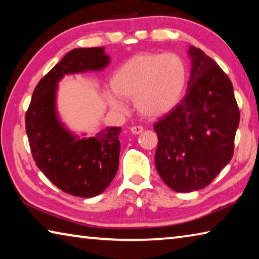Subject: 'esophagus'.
<instances>
[{
  "mask_svg": "<svg viewBox=\"0 0 259 259\" xmlns=\"http://www.w3.org/2000/svg\"><path fill=\"white\" fill-rule=\"evenodd\" d=\"M143 131H144V126H142V125L131 126V133H133L134 135H139V134H142Z\"/></svg>",
  "mask_w": 259,
  "mask_h": 259,
  "instance_id": "esophagus-1",
  "label": "esophagus"
}]
</instances>
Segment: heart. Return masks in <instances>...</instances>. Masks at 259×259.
I'll list each match as a JSON object with an SVG mask.
<instances>
[{"instance_id": "1", "label": "heart", "mask_w": 259, "mask_h": 259, "mask_svg": "<svg viewBox=\"0 0 259 259\" xmlns=\"http://www.w3.org/2000/svg\"><path fill=\"white\" fill-rule=\"evenodd\" d=\"M186 65L176 54H139L131 57L114 73L108 103L125 111L122 99H134L137 111L145 116H160L178 104L186 84Z\"/></svg>"}]
</instances>
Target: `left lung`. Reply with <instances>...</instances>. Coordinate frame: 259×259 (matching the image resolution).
I'll use <instances>...</instances> for the list:
<instances>
[{
	"mask_svg": "<svg viewBox=\"0 0 259 259\" xmlns=\"http://www.w3.org/2000/svg\"><path fill=\"white\" fill-rule=\"evenodd\" d=\"M187 93L154 124L159 144L155 166L175 192L204 188L229 163L240 111L233 84L204 52L191 46Z\"/></svg>",
	"mask_w": 259,
	"mask_h": 259,
	"instance_id": "1",
	"label": "left lung"
}]
</instances>
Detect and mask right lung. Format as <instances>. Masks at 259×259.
Returning a JSON list of instances; mask_svg holds the SVG:
<instances>
[{
	"label": "right lung",
	"instance_id": "obj_1",
	"mask_svg": "<svg viewBox=\"0 0 259 259\" xmlns=\"http://www.w3.org/2000/svg\"><path fill=\"white\" fill-rule=\"evenodd\" d=\"M108 61L104 48L69 51L35 87L25 115L37 168L59 190L80 198L100 194L113 181L119 169L121 126H108L95 137H74L57 117V82L65 74L102 69Z\"/></svg>",
	"mask_w": 259,
	"mask_h": 259
}]
</instances>
